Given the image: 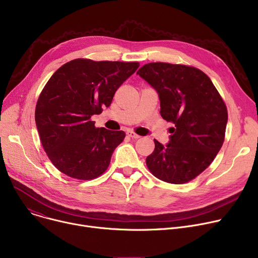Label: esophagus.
Returning <instances> with one entry per match:
<instances>
[{"label":"esophagus","mask_w":258,"mask_h":258,"mask_svg":"<svg viewBox=\"0 0 258 258\" xmlns=\"http://www.w3.org/2000/svg\"><path fill=\"white\" fill-rule=\"evenodd\" d=\"M126 134H127V136H128V137H131V138H133V139H139V138H140V136H139V135L135 134V133H134V132H132V131H127V132H126Z\"/></svg>","instance_id":"esophagus-1"}]
</instances>
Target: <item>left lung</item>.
<instances>
[{
  "mask_svg": "<svg viewBox=\"0 0 258 258\" xmlns=\"http://www.w3.org/2000/svg\"><path fill=\"white\" fill-rule=\"evenodd\" d=\"M159 94L161 116L174 124L169 142L154 140L146 158L150 172L170 183L198 176L216 158L224 142L227 109L211 79L179 64L148 63L137 73Z\"/></svg>",
  "mask_w": 258,
  "mask_h": 258,
  "instance_id": "1",
  "label": "left lung"
}]
</instances>
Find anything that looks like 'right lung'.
Listing matches in <instances>:
<instances>
[{"label":"right lung","mask_w":258,"mask_h":258,"mask_svg":"<svg viewBox=\"0 0 258 258\" xmlns=\"http://www.w3.org/2000/svg\"><path fill=\"white\" fill-rule=\"evenodd\" d=\"M138 62L76 59L50 77L39 95L35 122L48 159L62 173L88 180L107 170L123 131L95 127L92 115L109 108Z\"/></svg>","instance_id":"1"}]
</instances>
